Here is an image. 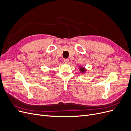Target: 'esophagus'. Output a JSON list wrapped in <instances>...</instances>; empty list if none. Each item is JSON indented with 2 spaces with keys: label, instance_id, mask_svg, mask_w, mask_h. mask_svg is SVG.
Here are the masks:
<instances>
[{
  "label": "esophagus",
  "instance_id": "1",
  "mask_svg": "<svg viewBox=\"0 0 131 131\" xmlns=\"http://www.w3.org/2000/svg\"><path fill=\"white\" fill-rule=\"evenodd\" d=\"M69 62V59H65L64 60V63H66V64H68Z\"/></svg>",
  "mask_w": 131,
  "mask_h": 131
}]
</instances>
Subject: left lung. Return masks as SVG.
Returning <instances> with one entry per match:
<instances>
[{
	"instance_id": "8db88e82",
	"label": "left lung",
	"mask_w": 131,
	"mask_h": 131,
	"mask_svg": "<svg viewBox=\"0 0 131 131\" xmlns=\"http://www.w3.org/2000/svg\"><path fill=\"white\" fill-rule=\"evenodd\" d=\"M79 70L80 71V72L82 74H84L86 72L87 69L84 67H82L81 66H79Z\"/></svg>"
}]
</instances>
